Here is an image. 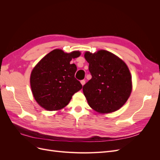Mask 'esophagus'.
Listing matches in <instances>:
<instances>
[{"label":"esophagus","mask_w":160,"mask_h":160,"mask_svg":"<svg viewBox=\"0 0 160 160\" xmlns=\"http://www.w3.org/2000/svg\"><path fill=\"white\" fill-rule=\"evenodd\" d=\"M81 83L82 85L83 86V85H85V80H81Z\"/></svg>","instance_id":"34e87169"}]
</instances>
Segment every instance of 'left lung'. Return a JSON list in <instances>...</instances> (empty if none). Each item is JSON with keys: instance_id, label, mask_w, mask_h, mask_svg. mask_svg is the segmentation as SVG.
<instances>
[{"instance_id": "left-lung-1", "label": "left lung", "mask_w": 160, "mask_h": 160, "mask_svg": "<svg viewBox=\"0 0 160 160\" xmlns=\"http://www.w3.org/2000/svg\"><path fill=\"white\" fill-rule=\"evenodd\" d=\"M91 79L83 91L90 107L99 113H108L120 109L132 89V76L125 62L113 53L101 50L85 53Z\"/></svg>"}]
</instances>
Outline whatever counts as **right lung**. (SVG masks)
I'll return each mask as SVG.
<instances>
[{"mask_svg":"<svg viewBox=\"0 0 160 160\" xmlns=\"http://www.w3.org/2000/svg\"><path fill=\"white\" fill-rule=\"evenodd\" d=\"M80 52L65 53L55 49L38 62L31 75V87L34 98L42 108L49 111L59 110L69 103L76 92L82 88L75 77L76 65L71 64L72 58Z\"/></svg>","mask_w":160,"mask_h":160,"instance_id":"1","label":"right lung"}]
</instances>
